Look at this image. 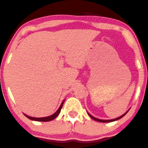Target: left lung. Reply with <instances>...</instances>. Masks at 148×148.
I'll list each match as a JSON object with an SVG mask.
<instances>
[{
  "label": "left lung",
  "instance_id": "8db88e82",
  "mask_svg": "<svg viewBox=\"0 0 148 148\" xmlns=\"http://www.w3.org/2000/svg\"><path fill=\"white\" fill-rule=\"evenodd\" d=\"M127 112H128V111H127L126 113H125V114H123V115H121V116H120V117H118V118H115V119H113V120H100V119H97V118H94V117L92 116V115L90 114H89V113H88V114L89 115V116L90 117V118L92 119V120H96V121H97V122H100V123H111V122L115 121V120H119V119L122 118L123 116H125V115L127 114Z\"/></svg>",
  "mask_w": 148,
  "mask_h": 148
}]
</instances>
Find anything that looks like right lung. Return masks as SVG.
Instances as JSON below:
<instances>
[{
	"label": "right lung",
	"instance_id": "obj_1",
	"mask_svg": "<svg viewBox=\"0 0 148 148\" xmlns=\"http://www.w3.org/2000/svg\"><path fill=\"white\" fill-rule=\"evenodd\" d=\"M63 101L62 102V103L60 104V107H59L58 109L57 110V111L55 113H53V114L50 115V116H48V117H45V118H33V117H30V116H28V115H25V117H27L28 119H30V120H35V121H40V122H49V121H51V120H53V119H55L58 115H59V113H60V111H61V108H62V105H63V103H64Z\"/></svg>",
	"mask_w": 148,
	"mask_h": 148
}]
</instances>
